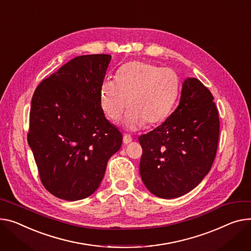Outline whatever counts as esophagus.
Wrapping results in <instances>:
<instances>
[{"label":"esophagus","instance_id":"1","mask_svg":"<svg viewBox=\"0 0 251 251\" xmlns=\"http://www.w3.org/2000/svg\"><path fill=\"white\" fill-rule=\"evenodd\" d=\"M131 141H132L131 135H129V134H124V136H123V142H124V144H128V143H130Z\"/></svg>","mask_w":251,"mask_h":251}]
</instances>
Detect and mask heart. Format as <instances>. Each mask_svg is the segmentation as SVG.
I'll list each match as a JSON object with an SVG mask.
<instances>
[{
    "label": "heart",
    "instance_id": "heart-1",
    "mask_svg": "<svg viewBox=\"0 0 251 251\" xmlns=\"http://www.w3.org/2000/svg\"><path fill=\"white\" fill-rule=\"evenodd\" d=\"M176 74L168 68L143 61L122 65L116 78H105L100 90V105L111 120L120 119L127 108L124 126L136 130L163 122L178 94Z\"/></svg>",
    "mask_w": 251,
    "mask_h": 251
}]
</instances>
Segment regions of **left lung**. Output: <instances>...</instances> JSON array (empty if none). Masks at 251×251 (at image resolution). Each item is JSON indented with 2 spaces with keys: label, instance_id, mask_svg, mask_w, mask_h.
Masks as SVG:
<instances>
[{
  "label": "left lung",
  "instance_id": "8db88e82",
  "mask_svg": "<svg viewBox=\"0 0 251 251\" xmlns=\"http://www.w3.org/2000/svg\"><path fill=\"white\" fill-rule=\"evenodd\" d=\"M211 92L198 78L182 83L180 101L161 125L139 136L140 176L158 198L174 199L195 189L210 172L220 121Z\"/></svg>",
  "mask_w": 251,
  "mask_h": 251
}]
</instances>
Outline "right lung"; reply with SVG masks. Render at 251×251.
<instances>
[{"mask_svg": "<svg viewBox=\"0 0 251 251\" xmlns=\"http://www.w3.org/2000/svg\"><path fill=\"white\" fill-rule=\"evenodd\" d=\"M109 54L73 58L37 86L28 144L44 188L65 201L88 198L101 183L123 136L105 117L100 90Z\"/></svg>", "mask_w": 251, "mask_h": 251, "instance_id": "right-lung-1", "label": "right lung"}]
</instances>
